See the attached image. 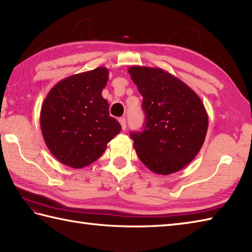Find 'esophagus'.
<instances>
[{
  "label": "esophagus",
  "instance_id": "esophagus-1",
  "mask_svg": "<svg viewBox=\"0 0 252 252\" xmlns=\"http://www.w3.org/2000/svg\"><path fill=\"white\" fill-rule=\"evenodd\" d=\"M119 122H120V125H121V126H122V130H126V118H125V117L120 118Z\"/></svg>",
  "mask_w": 252,
  "mask_h": 252
}]
</instances>
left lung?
Here are the masks:
<instances>
[{
    "instance_id": "obj_1",
    "label": "left lung",
    "mask_w": 252,
    "mask_h": 252,
    "mask_svg": "<svg viewBox=\"0 0 252 252\" xmlns=\"http://www.w3.org/2000/svg\"><path fill=\"white\" fill-rule=\"evenodd\" d=\"M143 96L145 126L131 133L141 161L151 171L170 175L193 160L203 145L209 117L201 98L186 83L159 67L127 70Z\"/></svg>"
}]
</instances>
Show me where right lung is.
I'll list each match as a JSON object with an SVG mask.
<instances>
[{
  "label": "right lung",
  "mask_w": 252,
  "mask_h": 252,
  "mask_svg": "<svg viewBox=\"0 0 252 252\" xmlns=\"http://www.w3.org/2000/svg\"><path fill=\"white\" fill-rule=\"evenodd\" d=\"M108 78L109 71L102 66L74 74L57 83L44 98L40 111L42 136L62 164L76 169L91 165L121 131L101 95Z\"/></svg>",
  "instance_id": "add662e5"
}]
</instances>
